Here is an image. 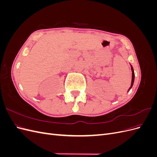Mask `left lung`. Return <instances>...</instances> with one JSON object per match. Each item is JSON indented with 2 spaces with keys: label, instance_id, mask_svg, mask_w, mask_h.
<instances>
[{
  "label": "left lung",
  "instance_id": "left-lung-1",
  "mask_svg": "<svg viewBox=\"0 0 157 157\" xmlns=\"http://www.w3.org/2000/svg\"><path fill=\"white\" fill-rule=\"evenodd\" d=\"M131 70H132V83H131V86L130 87V88H131L133 86V84H134V70H133L132 67H131Z\"/></svg>",
  "mask_w": 157,
  "mask_h": 157
}]
</instances>
